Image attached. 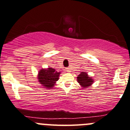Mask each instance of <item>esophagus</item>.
<instances>
[{"label": "esophagus", "instance_id": "34e87169", "mask_svg": "<svg viewBox=\"0 0 130 130\" xmlns=\"http://www.w3.org/2000/svg\"><path fill=\"white\" fill-rule=\"evenodd\" d=\"M70 70H70V67L67 68V71L69 72H70Z\"/></svg>", "mask_w": 130, "mask_h": 130}]
</instances>
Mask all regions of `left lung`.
Listing matches in <instances>:
<instances>
[{
  "label": "left lung",
  "mask_w": 130,
  "mask_h": 130,
  "mask_svg": "<svg viewBox=\"0 0 130 130\" xmlns=\"http://www.w3.org/2000/svg\"><path fill=\"white\" fill-rule=\"evenodd\" d=\"M77 78L78 83L84 88H88V86H89L93 83L92 78L89 77L88 75V74L85 72H81Z\"/></svg>",
  "instance_id": "1"
}]
</instances>
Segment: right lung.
Returning a JSON list of instances; mask_svg holds the SVG:
<instances>
[{
  "mask_svg": "<svg viewBox=\"0 0 130 130\" xmlns=\"http://www.w3.org/2000/svg\"><path fill=\"white\" fill-rule=\"evenodd\" d=\"M60 73L58 72L53 68L41 69L39 72L37 79L44 88H51L53 87L56 81L58 80Z\"/></svg>",
  "mask_w": 130,
  "mask_h": 130,
  "instance_id": "obj_1",
  "label": "right lung"
}]
</instances>
